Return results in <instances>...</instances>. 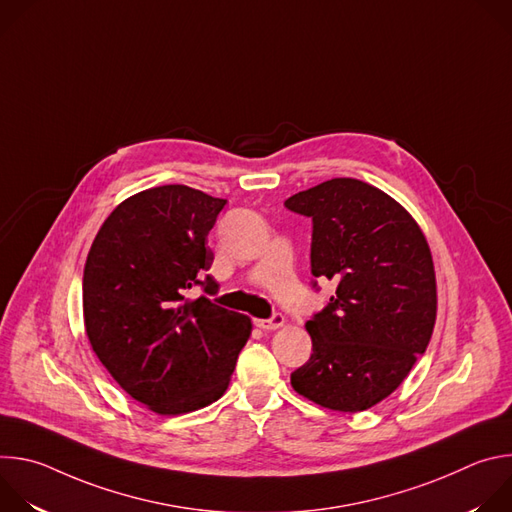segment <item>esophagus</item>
Segmentation results:
<instances>
[{
	"label": "esophagus",
	"instance_id": "esophagus-1",
	"mask_svg": "<svg viewBox=\"0 0 512 512\" xmlns=\"http://www.w3.org/2000/svg\"><path fill=\"white\" fill-rule=\"evenodd\" d=\"M283 322H285V318L281 314H275L269 320H255V326L261 330H277L283 326Z\"/></svg>",
	"mask_w": 512,
	"mask_h": 512
}]
</instances>
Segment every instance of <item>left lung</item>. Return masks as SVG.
<instances>
[{"label":"left lung","mask_w":512,"mask_h":512,"mask_svg":"<svg viewBox=\"0 0 512 512\" xmlns=\"http://www.w3.org/2000/svg\"><path fill=\"white\" fill-rule=\"evenodd\" d=\"M285 206L312 218V275L336 283L306 322L312 356L291 387L332 411H364L405 381L429 344L437 312L429 245L395 198L354 178L322 182Z\"/></svg>","instance_id":"8db88e82"}]
</instances>
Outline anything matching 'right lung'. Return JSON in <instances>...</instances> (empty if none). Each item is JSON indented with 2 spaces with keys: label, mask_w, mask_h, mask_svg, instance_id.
Wrapping results in <instances>:
<instances>
[{
  "label": "right lung",
  "mask_w": 512,
  "mask_h": 512,
  "mask_svg": "<svg viewBox=\"0 0 512 512\" xmlns=\"http://www.w3.org/2000/svg\"><path fill=\"white\" fill-rule=\"evenodd\" d=\"M227 200L182 184L137 192L99 229L85 263L83 316L109 375L135 401L180 415L221 399L251 318L188 298L212 265L206 237Z\"/></svg>",
  "instance_id": "add662e5"
}]
</instances>
